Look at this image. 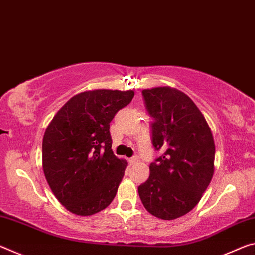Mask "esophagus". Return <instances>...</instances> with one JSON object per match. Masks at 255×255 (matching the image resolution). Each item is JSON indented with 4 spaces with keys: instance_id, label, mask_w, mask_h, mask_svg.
Returning <instances> with one entry per match:
<instances>
[{
    "instance_id": "obj_1",
    "label": "esophagus",
    "mask_w": 255,
    "mask_h": 255,
    "mask_svg": "<svg viewBox=\"0 0 255 255\" xmlns=\"http://www.w3.org/2000/svg\"><path fill=\"white\" fill-rule=\"evenodd\" d=\"M137 162H138V157L137 156H133L131 158H129V164H130V165H132V164H135Z\"/></svg>"
}]
</instances>
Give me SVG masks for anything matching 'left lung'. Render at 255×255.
Wrapping results in <instances>:
<instances>
[{
	"label": "left lung",
	"instance_id": "obj_1",
	"mask_svg": "<svg viewBox=\"0 0 255 255\" xmlns=\"http://www.w3.org/2000/svg\"><path fill=\"white\" fill-rule=\"evenodd\" d=\"M154 118L153 145L162 156L149 165V176L138 187L149 214L172 221L200 201L215 171L213 132L195 102L171 86L143 90Z\"/></svg>",
	"mask_w": 255,
	"mask_h": 255
}]
</instances>
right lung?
<instances>
[{
    "label": "right lung",
    "mask_w": 255,
    "mask_h": 255,
    "mask_svg": "<svg viewBox=\"0 0 255 255\" xmlns=\"http://www.w3.org/2000/svg\"><path fill=\"white\" fill-rule=\"evenodd\" d=\"M133 96L132 90L81 92L47 126L42 170L55 197L71 213L91 216L114 200L128 163L112 152L109 124Z\"/></svg>",
    "instance_id": "obj_1"
}]
</instances>
